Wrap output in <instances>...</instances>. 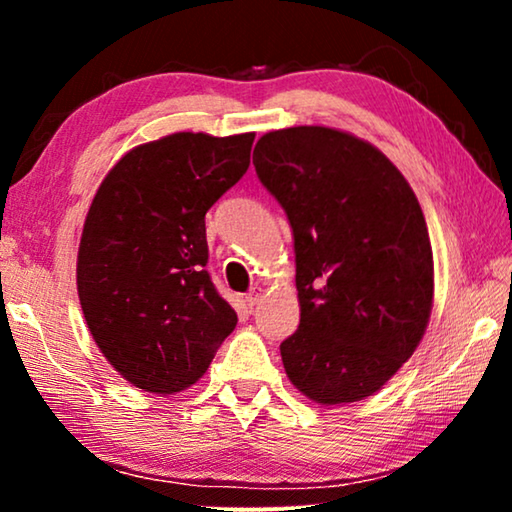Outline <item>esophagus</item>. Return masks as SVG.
<instances>
[{"label":"esophagus","mask_w":512,"mask_h":512,"mask_svg":"<svg viewBox=\"0 0 512 512\" xmlns=\"http://www.w3.org/2000/svg\"><path fill=\"white\" fill-rule=\"evenodd\" d=\"M262 298H264V289L262 287H253V289L246 293V302H248L250 307H255Z\"/></svg>","instance_id":"1"}]
</instances>
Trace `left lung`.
I'll use <instances>...</instances> for the list:
<instances>
[{"instance_id": "8db88e82", "label": "left lung", "mask_w": 512, "mask_h": 512, "mask_svg": "<svg viewBox=\"0 0 512 512\" xmlns=\"http://www.w3.org/2000/svg\"><path fill=\"white\" fill-rule=\"evenodd\" d=\"M253 164L293 230L300 325L280 345L284 370L318 404L359 402L429 323L433 255L418 198L379 149L327 126L262 135Z\"/></svg>"}]
</instances>
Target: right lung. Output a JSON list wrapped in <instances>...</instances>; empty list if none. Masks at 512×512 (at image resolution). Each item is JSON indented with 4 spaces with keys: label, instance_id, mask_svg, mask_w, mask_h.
Instances as JSON below:
<instances>
[{
    "label": "right lung",
    "instance_id": "1",
    "mask_svg": "<svg viewBox=\"0 0 512 512\" xmlns=\"http://www.w3.org/2000/svg\"><path fill=\"white\" fill-rule=\"evenodd\" d=\"M255 133H173L135 146L85 216L76 287L94 343L146 393L196 384L237 325L214 289L205 214L239 183Z\"/></svg>",
    "mask_w": 512,
    "mask_h": 512
}]
</instances>
